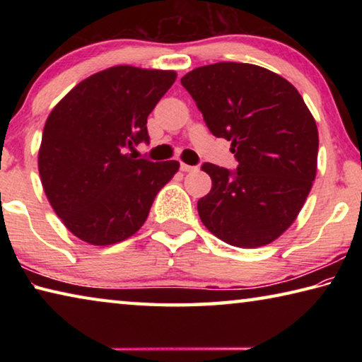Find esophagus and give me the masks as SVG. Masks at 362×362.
Wrapping results in <instances>:
<instances>
[{
	"mask_svg": "<svg viewBox=\"0 0 362 362\" xmlns=\"http://www.w3.org/2000/svg\"><path fill=\"white\" fill-rule=\"evenodd\" d=\"M180 169L183 170V173H193V170H196L194 166H188V164H182Z\"/></svg>",
	"mask_w": 362,
	"mask_h": 362,
	"instance_id": "34e87169",
	"label": "esophagus"
}]
</instances>
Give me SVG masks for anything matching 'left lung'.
Returning <instances> with one entry per match:
<instances>
[{
  "mask_svg": "<svg viewBox=\"0 0 362 362\" xmlns=\"http://www.w3.org/2000/svg\"><path fill=\"white\" fill-rule=\"evenodd\" d=\"M182 86L209 131L231 142L235 173L204 163L212 188L198 201L201 222L218 240L254 249L297 218L317 168V127L293 86L252 64L198 66Z\"/></svg>",
  "mask_w": 362,
  "mask_h": 362,
  "instance_id": "left-lung-1",
  "label": "left lung"
}]
</instances>
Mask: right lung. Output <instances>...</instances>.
<instances>
[{
    "label": "right lung",
    "instance_id": "1",
    "mask_svg": "<svg viewBox=\"0 0 362 362\" xmlns=\"http://www.w3.org/2000/svg\"><path fill=\"white\" fill-rule=\"evenodd\" d=\"M173 70L118 65L76 84L42 131L38 169L54 212L79 240L110 246L131 238L179 161L134 159L148 144L146 118L174 84Z\"/></svg>",
    "mask_w": 362,
    "mask_h": 362
}]
</instances>
